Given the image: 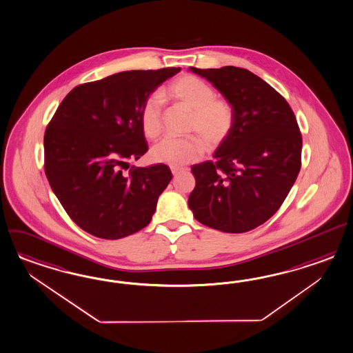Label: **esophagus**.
<instances>
[{
  "mask_svg": "<svg viewBox=\"0 0 353 353\" xmlns=\"http://www.w3.org/2000/svg\"><path fill=\"white\" fill-rule=\"evenodd\" d=\"M180 172H181V170H179V168H172V174L173 176H177Z\"/></svg>",
  "mask_w": 353,
  "mask_h": 353,
  "instance_id": "1",
  "label": "esophagus"
}]
</instances>
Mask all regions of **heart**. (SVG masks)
I'll return each mask as SVG.
<instances>
[{"label": "heart", "instance_id": "heart-1", "mask_svg": "<svg viewBox=\"0 0 353 353\" xmlns=\"http://www.w3.org/2000/svg\"><path fill=\"white\" fill-rule=\"evenodd\" d=\"M161 96L170 98L176 105L192 111L189 132L198 136L186 139L165 137L151 150L155 163L181 168L203 155L207 150H216L232 134L235 125L233 105L216 97L214 88L194 75H182L167 86ZM141 128L150 139H157L161 130V101L158 96L148 98L139 114ZM203 140V144L201 141Z\"/></svg>", "mask_w": 353, "mask_h": 353}]
</instances>
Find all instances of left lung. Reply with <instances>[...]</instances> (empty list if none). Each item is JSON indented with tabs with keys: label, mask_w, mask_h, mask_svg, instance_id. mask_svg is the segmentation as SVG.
I'll return each mask as SVG.
<instances>
[{
	"label": "left lung",
	"mask_w": 353,
	"mask_h": 353,
	"mask_svg": "<svg viewBox=\"0 0 353 353\" xmlns=\"http://www.w3.org/2000/svg\"><path fill=\"white\" fill-rule=\"evenodd\" d=\"M192 72L207 79L235 111L232 134L214 161L192 165L194 217L224 233L264 224L286 199L301 167V133L286 99L259 76L225 65Z\"/></svg>",
	"instance_id": "8db88e82"
}]
</instances>
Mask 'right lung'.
I'll use <instances>...</instances> for the list:
<instances>
[{
  "mask_svg": "<svg viewBox=\"0 0 353 353\" xmlns=\"http://www.w3.org/2000/svg\"><path fill=\"white\" fill-rule=\"evenodd\" d=\"M181 68L136 70L74 88L43 136L45 174L65 212L86 233L119 239L149 225L172 180L165 164L129 168L148 143L139 114Z\"/></svg>",
  "mask_w": 353,
  "mask_h": 353,
  "instance_id": "right-lung-1",
  "label": "right lung"
}]
</instances>
